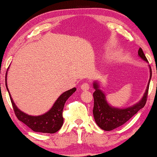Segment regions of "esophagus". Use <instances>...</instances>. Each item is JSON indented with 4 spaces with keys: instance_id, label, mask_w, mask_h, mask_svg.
<instances>
[{
    "instance_id": "obj_1",
    "label": "esophagus",
    "mask_w": 157,
    "mask_h": 157,
    "mask_svg": "<svg viewBox=\"0 0 157 157\" xmlns=\"http://www.w3.org/2000/svg\"><path fill=\"white\" fill-rule=\"evenodd\" d=\"M80 87L83 91H88L89 89V84L87 82H84V83H82L81 84Z\"/></svg>"
}]
</instances>
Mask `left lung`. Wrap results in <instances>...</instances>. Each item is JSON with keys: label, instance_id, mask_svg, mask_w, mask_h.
Listing matches in <instances>:
<instances>
[{"label": "left lung", "instance_id": "obj_1", "mask_svg": "<svg viewBox=\"0 0 157 157\" xmlns=\"http://www.w3.org/2000/svg\"><path fill=\"white\" fill-rule=\"evenodd\" d=\"M139 55L141 59L147 62V59L141 48L139 50ZM152 78V69L150 68V77L149 83L144 95L139 103L132 107L126 109H118L111 107L106 100L105 95L99 89V85L97 82L94 83V88L95 91L94 93V106L93 109L95 121L101 129L105 131H111L117 127L123 125L128 121L133 116H134L140 109L144 107L147 99V94L150 79Z\"/></svg>", "mask_w": 157, "mask_h": 157}]
</instances>
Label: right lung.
Segmentation results:
<instances>
[{"label": "right lung", "mask_w": 157, "mask_h": 157, "mask_svg": "<svg viewBox=\"0 0 157 157\" xmlns=\"http://www.w3.org/2000/svg\"><path fill=\"white\" fill-rule=\"evenodd\" d=\"M6 79V77H5V85H6L7 91L9 93L13 109L18 120L23 122L34 132L53 134L60 129L63 123L62 113L65 102L68 98L76 91L75 88L68 90L61 95L55 102L52 107L46 113L41 116H33L22 112L15 105L7 88Z\"/></svg>", "instance_id": "right-lung-1"}]
</instances>
